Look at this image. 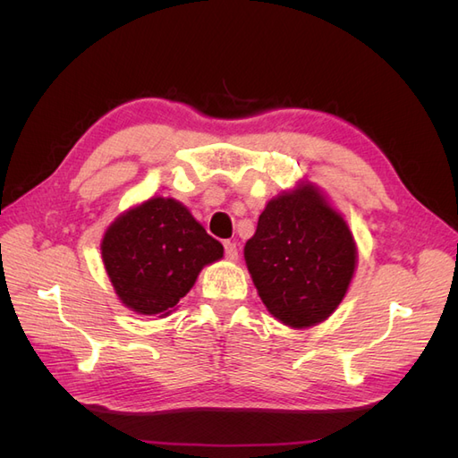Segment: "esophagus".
Instances as JSON below:
<instances>
[{
    "mask_svg": "<svg viewBox=\"0 0 458 458\" xmlns=\"http://www.w3.org/2000/svg\"><path fill=\"white\" fill-rule=\"evenodd\" d=\"M224 248H225V256H227L229 259H237V258H239V248H237V244H234V242L225 241V242H224Z\"/></svg>",
    "mask_w": 458,
    "mask_h": 458,
    "instance_id": "34e87169",
    "label": "esophagus"
}]
</instances>
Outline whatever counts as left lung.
Segmentation results:
<instances>
[{"label": "left lung", "instance_id": "8db88e82", "mask_svg": "<svg viewBox=\"0 0 458 458\" xmlns=\"http://www.w3.org/2000/svg\"><path fill=\"white\" fill-rule=\"evenodd\" d=\"M357 248L344 217L313 185L267 202L244 259L261 301L281 323L308 328L344 300Z\"/></svg>", "mask_w": 458, "mask_h": 458}]
</instances>
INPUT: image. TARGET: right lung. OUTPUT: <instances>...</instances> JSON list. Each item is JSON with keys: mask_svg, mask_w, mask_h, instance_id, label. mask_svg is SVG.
I'll return each mask as SVG.
<instances>
[{"mask_svg": "<svg viewBox=\"0 0 458 458\" xmlns=\"http://www.w3.org/2000/svg\"><path fill=\"white\" fill-rule=\"evenodd\" d=\"M101 254L123 306L141 315H168L200 269L224 256V246L183 204L155 197L106 229Z\"/></svg>", "mask_w": 458, "mask_h": 458, "instance_id": "obj_1", "label": "right lung"}]
</instances>
